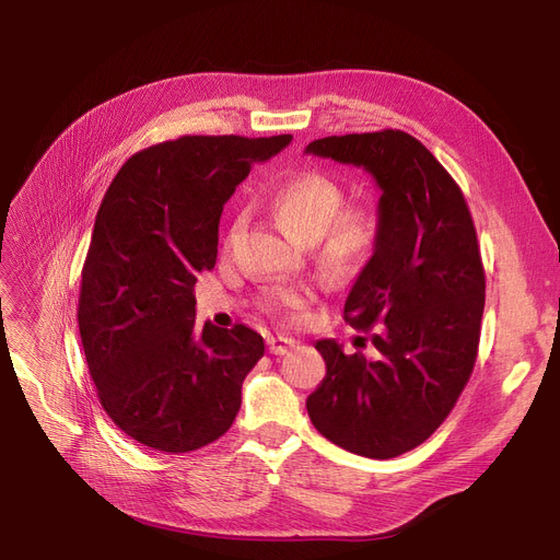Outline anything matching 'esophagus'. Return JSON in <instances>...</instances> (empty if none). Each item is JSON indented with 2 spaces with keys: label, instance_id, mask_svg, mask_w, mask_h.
Here are the masks:
<instances>
[{
  "label": "esophagus",
  "instance_id": "1",
  "mask_svg": "<svg viewBox=\"0 0 560 560\" xmlns=\"http://www.w3.org/2000/svg\"><path fill=\"white\" fill-rule=\"evenodd\" d=\"M266 346H268V352L287 354V352L294 348V341H292V338H287V336H270L268 341H266Z\"/></svg>",
  "mask_w": 560,
  "mask_h": 560
}]
</instances>
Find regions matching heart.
Wrapping results in <instances>:
<instances>
[{"mask_svg": "<svg viewBox=\"0 0 560 560\" xmlns=\"http://www.w3.org/2000/svg\"><path fill=\"white\" fill-rule=\"evenodd\" d=\"M278 222L303 241H315L319 259L334 270H360L378 247L381 214L369 202H346V189L336 177L306 171L278 184L268 196ZM241 219L233 222V231ZM308 287H280L266 299V308L301 319L313 303Z\"/></svg>", "mask_w": 560, "mask_h": 560, "instance_id": "b5f03b06", "label": "heart"}]
</instances>
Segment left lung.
I'll use <instances>...</instances> for the list:
<instances>
[{
  "label": "left lung",
  "instance_id": "left-lung-1",
  "mask_svg": "<svg viewBox=\"0 0 560 560\" xmlns=\"http://www.w3.org/2000/svg\"><path fill=\"white\" fill-rule=\"evenodd\" d=\"M308 154L362 165L381 186V241L346 301L376 348H315L327 376L308 416L331 444L387 460L425 442L453 411L479 352L486 273L467 200L430 149L404 130L331 135Z\"/></svg>",
  "mask_w": 560,
  "mask_h": 560
}]
</instances>
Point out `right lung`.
<instances>
[{
  "label": "right lung",
  "instance_id": "add662e5",
  "mask_svg": "<svg viewBox=\"0 0 560 560\" xmlns=\"http://www.w3.org/2000/svg\"><path fill=\"white\" fill-rule=\"evenodd\" d=\"M292 135H184L132 154L100 202L81 270L79 334L107 416L138 444L189 453L217 442L264 358L245 325H196L194 284L214 268L219 217Z\"/></svg>",
  "mask_w": 560,
  "mask_h": 560
}]
</instances>
